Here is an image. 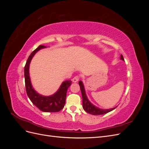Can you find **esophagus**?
Masks as SVG:
<instances>
[{
	"mask_svg": "<svg viewBox=\"0 0 149 149\" xmlns=\"http://www.w3.org/2000/svg\"><path fill=\"white\" fill-rule=\"evenodd\" d=\"M79 79V76H74V77L73 79H72V81H73V83H76V82L78 81Z\"/></svg>",
	"mask_w": 149,
	"mask_h": 149,
	"instance_id": "34e87169",
	"label": "esophagus"
}]
</instances>
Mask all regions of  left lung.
<instances>
[{
    "instance_id": "1",
    "label": "left lung",
    "mask_w": 149,
    "mask_h": 149,
    "mask_svg": "<svg viewBox=\"0 0 149 149\" xmlns=\"http://www.w3.org/2000/svg\"><path fill=\"white\" fill-rule=\"evenodd\" d=\"M120 58L121 60H123V61L124 60V58L122 55H120ZM79 85L80 86V89H81V94H82L83 108L86 112H88V113L91 114L92 115H102V114H105L107 113V112H109L112 111V110L115 109L117 107V106H116L115 107L111 108V109H101V108L97 107L95 105H94L93 104H92L88 100V98L86 96V94L84 84L81 81H79Z\"/></svg>"
}]
</instances>
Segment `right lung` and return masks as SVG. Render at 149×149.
I'll use <instances>...</instances> for the list:
<instances>
[{
	"label": "right lung",
	"mask_w": 149,
	"mask_h": 149,
	"mask_svg": "<svg viewBox=\"0 0 149 149\" xmlns=\"http://www.w3.org/2000/svg\"><path fill=\"white\" fill-rule=\"evenodd\" d=\"M47 47L40 45L30 54L24 68V76L26 92L30 101L40 110L47 112H56L64 107L66 97V92L71 84V81L66 80L63 82L58 91L50 96H43L35 91L31 83L29 67L30 62L35 53Z\"/></svg>",
	"instance_id": "obj_1"
}]
</instances>
